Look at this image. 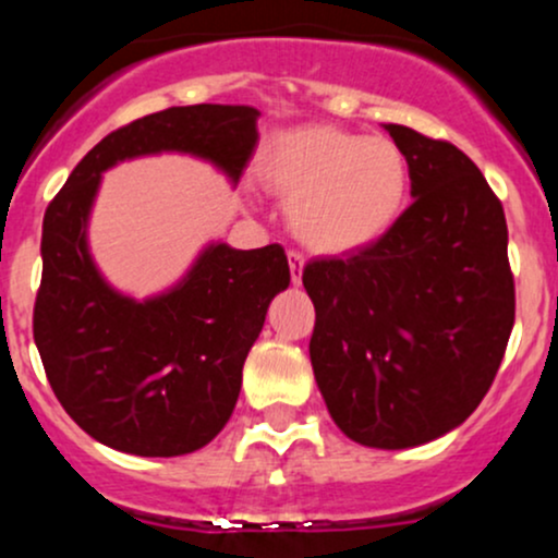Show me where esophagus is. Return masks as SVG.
<instances>
[{
  "mask_svg": "<svg viewBox=\"0 0 558 558\" xmlns=\"http://www.w3.org/2000/svg\"><path fill=\"white\" fill-rule=\"evenodd\" d=\"M288 267H291V280L293 286L301 283V272H304V254L301 252H288Z\"/></svg>",
  "mask_w": 558,
  "mask_h": 558,
  "instance_id": "obj_1",
  "label": "esophagus"
}]
</instances>
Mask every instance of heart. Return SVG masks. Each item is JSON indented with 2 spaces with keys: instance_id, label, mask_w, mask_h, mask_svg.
I'll use <instances>...</instances> for the list:
<instances>
[{
  "instance_id": "b5f03b06",
  "label": "heart",
  "mask_w": 558,
  "mask_h": 558,
  "mask_svg": "<svg viewBox=\"0 0 558 558\" xmlns=\"http://www.w3.org/2000/svg\"><path fill=\"white\" fill-rule=\"evenodd\" d=\"M262 183L291 198V226L317 252H351L388 233L409 198V162L396 141L328 123L288 128L257 159Z\"/></svg>"
}]
</instances>
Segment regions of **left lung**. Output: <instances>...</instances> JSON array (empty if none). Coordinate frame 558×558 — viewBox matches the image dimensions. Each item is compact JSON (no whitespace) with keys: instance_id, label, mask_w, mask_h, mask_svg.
Segmentation results:
<instances>
[{"instance_id":"1","label":"left lung","mask_w":558,"mask_h":558,"mask_svg":"<svg viewBox=\"0 0 558 558\" xmlns=\"http://www.w3.org/2000/svg\"><path fill=\"white\" fill-rule=\"evenodd\" d=\"M414 202L349 257L304 267L310 356L351 440L409 448L453 430L488 393L514 325L506 217L477 165L444 138L388 123Z\"/></svg>"}]
</instances>
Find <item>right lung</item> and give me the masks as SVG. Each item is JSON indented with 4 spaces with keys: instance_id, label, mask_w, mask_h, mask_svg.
<instances>
[{
    "instance_id": "right-lung-1",
    "label": "right lung",
    "mask_w": 558,
    "mask_h": 558,
    "mask_svg": "<svg viewBox=\"0 0 558 558\" xmlns=\"http://www.w3.org/2000/svg\"><path fill=\"white\" fill-rule=\"evenodd\" d=\"M257 118L246 105L146 114L101 138L49 202L34 341L57 401L99 444L136 457L207 446L233 414L267 306L291 283L280 243L252 252L215 243L170 293L120 296L86 248L99 175L128 157L189 151L239 183L259 141Z\"/></svg>"
}]
</instances>
